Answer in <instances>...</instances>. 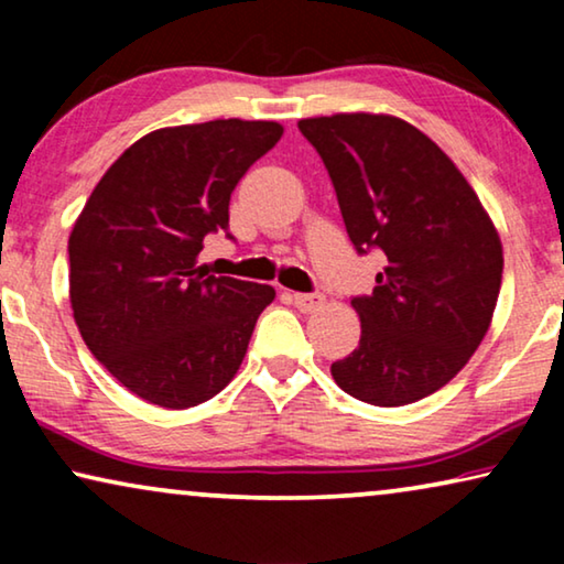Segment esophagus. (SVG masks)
<instances>
[{"label": "esophagus", "mask_w": 564, "mask_h": 564, "mask_svg": "<svg viewBox=\"0 0 564 564\" xmlns=\"http://www.w3.org/2000/svg\"><path fill=\"white\" fill-rule=\"evenodd\" d=\"M292 300H295V305L303 313H311V311H315V307L323 305V295H311V292H295Z\"/></svg>", "instance_id": "34e87169"}]
</instances>
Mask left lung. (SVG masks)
Instances as JSON below:
<instances>
[{
	"label": "left lung",
	"mask_w": 564,
	"mask_h": 564,
	"mask_svg": "<svg viewBox=\"0 0 564 564\" xmlns=\"http://www.w3.org/2000/svg\"><path fill=\"white\" fill-rule=\"evenodd\" d=\"M354 249H380L388 267L372 295L354 297L359 346L330 365L338 388L395 408L444 388L488 334L503 246L454 161L392 115L305 118Z\"/></svg>",
	"instance_id": "8db88e82"
}]
</instances>
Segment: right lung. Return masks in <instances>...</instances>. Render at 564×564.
<instances>
[{
    "instance_id": "add662e5",
    "label": "right lung",
    "mask_w": 564,
    "mask_h": 564,
    "mask_svg": "<svg viewBox=\"0 0 564 564\" xmlns=\"http://www.w3.org/2000/svg\"><path fill=\"white\" fill-rule=\"evenodd\" d=\"M272 120H210L135 141L68 236V297L97 361L133 395L184 411L234 380L274 288L197 267L228 230L230 192L282 138Z\"/></svg>"
}]
</instances>
